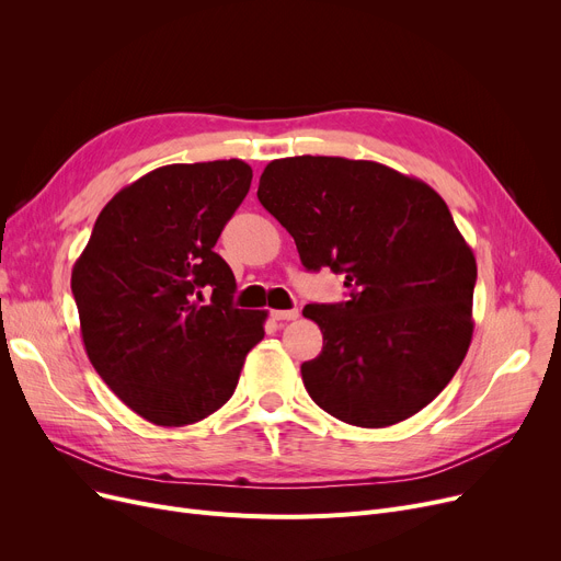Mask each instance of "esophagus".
Listing matches in <instances>:
<instances>
[{
    "instance_id": "34e87169",
    "label": "esophagus",
    "mask_w": 561,
    "mask_h": 561,
    "mask_svg": "<svg viewBox=\"0 0 561 561\" xmlns=\"http://www.w3.org/2000/svg\"><path fill=\"white\" fill-rule=\"evenodd\" d=\"M298 316H300L298 309H277V311H273L275 320H296Z\"/></svg>"
}]
</instances>
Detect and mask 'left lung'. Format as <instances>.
I'll use <instances>...</instances> for the list:
<instances>
[{
  "label": "left lung",
  "mask_w": 561,
  "mask_h": 561,
  "mask_svg": "<svg viewBox=\"0 0 561 561\" xmlns=\"http://www.w3.org/2000/svg\"><path fill=\"white\" fill-rule=\"evenodd\" d=\"M256 195L307 271L330 265L352 288L302 311L322 332L300 368L311 400L357 427L419 414L473 339L478 265L444 197L389 165L309 154L271 161Z\"/></svg>",
  "instance_id": "left-lung-1"
}]
</instances>
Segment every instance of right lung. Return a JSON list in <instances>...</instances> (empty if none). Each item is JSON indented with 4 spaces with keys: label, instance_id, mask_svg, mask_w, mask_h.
<instances>
[{
    "label": "right lung",
    "instance_id": "right-lung-1",
    "mask_svg": "<svg viewBox=\"0 0 561 561\" xmlns=\"http://www.w3.org/2000/svg\"><path fill=\"white\" fill-rule=\"evenodd\" d=\"M250 182L241 159L147 172L113 195L75 261L85 355L106 387L154 425L211 416L263 339L268 311L231 305L236 279L214 252Z\"/></svg>",
    "mask_w": 561,
    "mask_h": 561
}]
</instances>
